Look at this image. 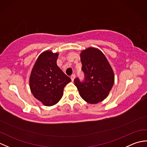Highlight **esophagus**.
<instances>
[{
	"label": "esophagus",
	"instance_id": "esophagus-1",
	"mask_svg": "<svg viewBox=\"0 0 147 147\" xmlns=\"http://www.w3.org/2000/svg\"><path fill=\"white\" fill-rule=\"evenodd\" d=\"M75 77H76V75H75V74H73V75L71 76V80H72V82H73V81L74 80V79H75Z\"/></svg>",
	"mask_w": 147,
	"mask_h": 147
}]
</instances>
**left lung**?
<instances>
[{"mask_svg": "<svg viewBox=\"0 0 147 147\" xmlns=\"http://www.w3.org/2000/svg\"><path fill=\"white\" fill-rule=\"evenodd\" d=\"M85 79H74L82 98L89 104H97L107 97L114 83L113 70L100 50L90 47L80 54Z\"/></svg>", "mask_w": 147, "mask_h": 147, "instance_id": "1", "label": "left lung"}]
</instances>
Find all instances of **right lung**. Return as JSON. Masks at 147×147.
I'll return each instance as SVG.
<instances>
[{"label": "right lung", "mask_w": 147, "mask_h": 147, "mask_svg": "<svg viewBox=\"0 0 147 147\" xmlns=\"http://www.w3.org/2000/svg\"><path fill=\"white\" fill-rule=\"evenodd\" d=\"M58 53L45 51L39 55L32 69L30 87L34 97L46 106L57 104L64 88L71 80L57 65Z\"/></svg>", "instance_id": "obj_1"}]
</instances>
